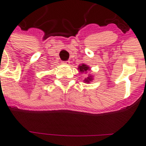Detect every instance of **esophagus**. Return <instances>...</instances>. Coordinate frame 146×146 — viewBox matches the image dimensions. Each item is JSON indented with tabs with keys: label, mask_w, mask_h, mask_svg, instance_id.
<instances>
[{
	"label": "esophagus",
	"mask_w": 146,
	"mask_h": 146,
	"mask_svg": "<svg viewBox=\"0 0 146 146\" xmlns=\"http://www.w3.org/2000/svg\"><path fill=\"white\" fill-rule=\"evenodd\" d=\"M64 62V64H66V65L70 64V61H65V62Z\"/></svg>",
	"instance_id": "1"
}]
</instances>
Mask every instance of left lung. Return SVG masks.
<instances>
[{
    "mask_svg": "<svg viewBox=\"0 0 146 146\" xmlns=\"http://www.w3.org/2000/svg\"><path fill=\"white\" fill-rule=\"evenodd\" d=\"M78 70H80V72H86L87 70H89V66H88L87 65L85 64H81L80 66H79V67H78ZM93 80V76H88V77H87L85 80H84V82L85 83H89V82H91Z\"/></svg>",
    "mask_w": 146,
    "mask_h": 146,
    "instance_id": "left-lung-1",
    "label": "left lung"
}]
</instances>
